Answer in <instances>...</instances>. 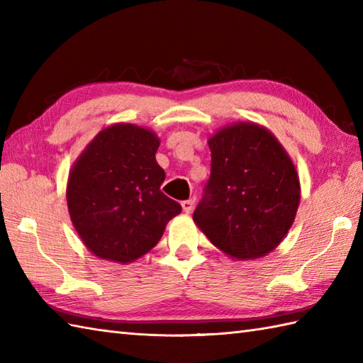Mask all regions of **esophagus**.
Returning <instances> with one entry per match:
<instances>
[{"instance_id": "1", "label": "esophagus", "mask_w": 363, "mask_h": 363, "mask_svg": "<svg viewBox=\"0 0 363 363\" xmlns=\"http://www.w3.org/2000/svg\"><path fill=\"white\" fill-rule=\"evenodd\" d=\"M182 209L186 213H190L191 211H194V206H195V198H190V199H186V201L181 203Z\"/></svg>"}]
</instances>
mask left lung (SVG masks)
Returning a JSON list of instances; mask_svg holds the SVG:
<instances>
[{
	"label": "left lung",
	"instance_id": "obj_1",
	"mask_svg": "<svg viewBox=\"0 0 363 363\" xmlns=\"http://www.w3.org/2000/svg\"><path fill=\"white\" fill-rule=\"evenodd\" d=\"M211 177L194 220L207 238L238 260L273 251L299 206L295 165L276 137L254 123H235L209 138Z\"/></svg>",
	"mask_w": 363,
	"mask_h": 363
}]
</instances>
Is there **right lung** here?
<instances>
[{"label":"right lung","mask_w":363,"mask_h":363,"mask_svg":"<svg viewBox=\"0 0 363 363\" xmlns=\"http://www.w3.org/2000/svg\"><path fill=\"white\" fill-rule=\"evenodd\" d=\"M159 138L135 125L103 129L72 168L67 204L74 229L95 256L128 264L157 245L182 207L160 191Z\"/></svg>","instance_id":"obj_1"}]
</instances>
